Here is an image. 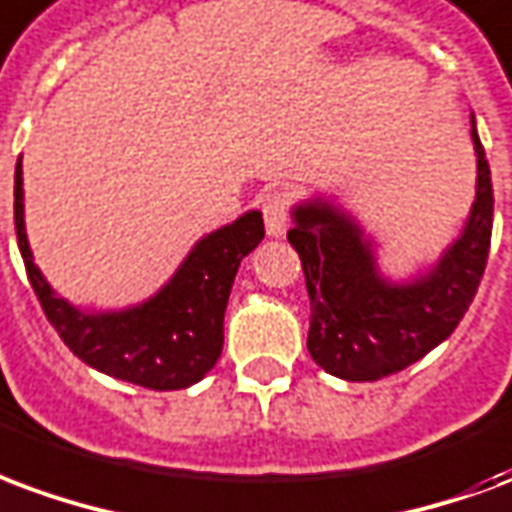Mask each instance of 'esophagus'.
I'll return each mask as SVG.
<instances>
[{
  "mask_svg": "<svg viewBox=\"0 0 512 512\" xmlns=\"http://www.w3.org/2000/svg\"><path fill=\"white\" fill-rule=\"evenodd\" d=\"M260 211L266 219V233L271 238H282L287 233V219H290V200L285 192H268L260 200Z\"/></svg>",
  "mask_w": 512,
  "mask_h": 512,
  "instance_id": "1",
  "label": "esophagus"
}]
</instances>
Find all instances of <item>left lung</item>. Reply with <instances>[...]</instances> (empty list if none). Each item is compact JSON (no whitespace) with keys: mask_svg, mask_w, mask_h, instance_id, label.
Here are the masks:
<instances>
[{"mask_svg":"<svg viewBox=\"0 0 512 512\" xmlns=\"http://www.w3.org/2000/svg\"><path fill=\"white\" fill-rule=\"evenodd\" d=\"M475 203L464 230L437 263L410 279H391L377 263V241L333 198L295 203L287 241L301 257L312 301L309 355L347 382H374L407 369L456 331L486 271L494 189L475 130Z\"/></svg>","mask_w":512,"mask_h":512,"instance_id":"obj_1","label":"left lung"}]
</instances>
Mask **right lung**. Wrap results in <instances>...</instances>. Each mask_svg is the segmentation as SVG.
Listing matches in <instances>:
<instances>
[{"mask_svg": "<svg viewBox=\"0 0 512 512\" xmlns=\"http://www.w3.org/2000/svg\"><path fill=\"white\" fill-rule=\"evenodd\" d=\"M15 236L48 323L86 366L151 391H179L203 380L219 361L230 287L266 230L260 211H246L200 238L151 298L113 312L78 309L37 268L26 238L21 160L15 165Z\"/></svg>", "mask_w": 512, "mask_h": 512, "instance_id": "obj_1", "label": "right lung"}]
</instances>
